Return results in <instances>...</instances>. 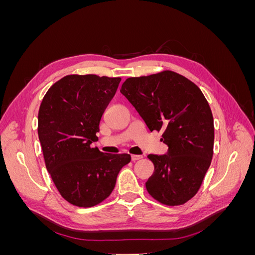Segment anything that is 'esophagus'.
Here are the masks:
<instances>
[{
  "instance_id": "esophagus-1",
  "label": "esophagus",
  "mask_w": 255,
  "mask_h": 255,
  "mask_svg": "<svg viewBox=\"0 0 255 255\" xmlns=\"http://www.w3.org/2000/svg\"><path fill=\"white\" fill-rule=\"evenodd\" d=\"M141 158H142L141 155H132V160H133V161H136V160L141 159Z\"/></svg>"
}]
</instances>
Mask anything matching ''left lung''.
Returning <instances> with one entry per match:
<instances>
[{"label":"left lung","mask_w":255,"mask_h":255,"mask_svg":"<svg viewBox=\"0 0 255 255\" xmlns=\"http://www.w3.org/2000/svg\"><path fill=\"white\" fill-rule=\"evenodd\" d=\"M121 94L151 130H164V155L149 154L154 172L145 183L149 194L165 205L186 203L210 168L214 149L211 107L196 84L173 71L128 78Z\"/></svg>","instance_id":"left-lung-1"}]
</instances>
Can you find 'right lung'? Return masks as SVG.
I'll use <instances>...</instances> for the list:
<instances>
[{
	"label": "right lung",
	"mask_w": 255,
	"mask_h": 255,
	"mask_svg": "<svg viewBox=\"0 0 255 255\" xmlns=\"http://www.w3.org/2000/svg\"><path fill=\"white\" fill-rule=\"evenodd\" d=\"M120 78L71 74L53 84L38 113L45 167L66 201L91 207L109 197L129 154H109L91 143Z\"/></svg>",
	"instance_id": "obj_1"
}]
</instances>
